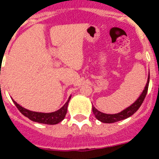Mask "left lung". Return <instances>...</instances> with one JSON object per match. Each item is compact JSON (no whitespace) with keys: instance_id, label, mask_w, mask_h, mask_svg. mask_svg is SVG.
Returning a JSON list of instances; mask_svg holds the SVG:
<instances>
[{"instance_id":"1","label":"left lung","mask_w":159,"mask_h":159,"mask_svg":"<svg viewBox=\"0 0 159 159\" xmlns=\"http://www.w3.org/2000/svg\"><path fill=\"white\" fill-rule=\"evenodd\" d=\"M70 98H71V97H69L67 102H66L64 106L61 107L59 110H57L54 112H51V113H41V112L29 111L27 109L24 108L21 106H20L12 98L11 99L13 101L14 104L16 105V107L18 108L19 111H20V113L24 115L25 117L30 119V120L38 122V123L46 124V125H57L64 119L65 116L67 114V105H68Z\"/></svg>"}]
</instances>
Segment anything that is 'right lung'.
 Segmentation results:
<instances>
[{
  "label": "right lung",
  "mask_w": 159,
  "mask_h": 159,
  "mask_svg": "<svg viewBox=\"0 0 159 159\" xmlns=\"http://www.w3.org/2000/svg\"><path fill=\"white\" fill-rule=\"evenodd\" d=\"M148 83H149V75H148V82H147V84H146L145 87H144V90L141 93V95L137 99V101L133 105H131L129 107L126 108L123 111H121L120 113L115 114V115H107V114L101 113L100 111H98L97 109L95 108H93V110H92L93 113L95 114L97 119H98L100 121H102L103 123H114V122H117V121H120L121 120H125V119L128 118V117L132 116L139 108L141 104L143 103V100H144L146 97V94H147V92H148ZM97 112H98L97 113H96ZM100 113L101 114V115H99Z\"/></svg>",
  "instance_id": "obj_1"
}]
</instances>
